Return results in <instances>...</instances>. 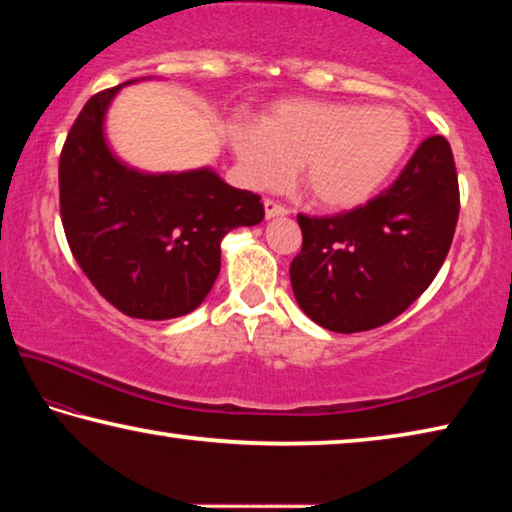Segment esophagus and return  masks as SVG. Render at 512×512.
<instances>
[{
    "mask_svg": "<svg viewBox=\"0 0 512 512\" xmlns=\"http://www.w3.org/2000/svg\"><path fill=\"white\" fill-rule=\"evenodd\" d=\"M264 212H266V219H273V216H287L289 214V210L284 205H280V203H275V201H264Z\"/></svg>",
    "mask_w": 512,
    "mask_h": 512,
    "instance_id": "esophagus-1",
    "label": "esophagus"
}]
</instances>
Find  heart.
<instances>
[{
  "mask_svg": "<svg viewBox=\"0 0 512 512\" xmlns=\"http://www.w3.org/2000/svg\"><path fill=\"white\" fill-rule=\"evenodd\" d=\"M411 121L388 106L280 101L259 124H232L228 140L248 185L300 183L325 210H352L375 196L411 146Z\"/></svg>",
  "mask_w": 512,
  "mask_h": 512,
  "instance_id": "heart-1",
  "label": "heart"
}]
</instances>
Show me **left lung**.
Returning a JSON list of instances; mask_svg holds the SVG:
<instances>
[{"label":"left lung","instance_id":"8db88e82","mask_svg":"<svg viewBox=\"0 0 512 512\" xmlns=\"http://www.w3.org/2000/svg\"><path fill=\"white\" fill-rule=\"evenodd\" d=\"M458 210L452 146L433 135L366 205L334 216L298 214L302 248L289 275L300 309L339 334L391 323L438 275Z\"/></svg>","mask_w":512,"mask_h":512}]
</instances>
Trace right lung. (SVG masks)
<instances>
[{"label": "right lung", "mask_w": 512, "mask_h": 512, "mask_svg": "<svg viewBox=\"0 0 512 512\" xmlns=\"http://www.w3.org/2000/svg\"><path fill=\"white\" fill-rule=\"evenodd\" d=\"M124 85L94 94L67 135L60 219L74 259L112 307L131 318H178L210 293L221 239L239 225H257L264 205L212 169L142 173L115 158L103 119Z\"/></svg>", "instance_id": "add662e5"}]
</instances>
